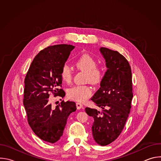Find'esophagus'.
Wrapping results in <instances>:
<instances>
[{"label":"esophagus","mask_w":161,"mask_h":161,"mask_svg":"<svg viewBox=\"0 0 161 161\" xmlns=\"http://www.w3.org/2000/svg\"><path fill=\"white\" fill-rule=\"evenodd\" d=\"M76 106H77V108L78 109H80L83 108V104L81 103H76Z\"/></svg>","instance_id":"obj_1"}]
</instances>
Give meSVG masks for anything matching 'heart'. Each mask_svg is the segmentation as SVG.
I'll list each match as a JSON object with an SVG mask.
<instances>
[{"label": "heart", "instance_id": "1", "mask_svg": "<svg viewBox=\"0 0 161 161\" xmlns=\"http://www.w3.org/2000/svg\"><path fill=\"white\" fill-rule=\"evenodd\" d=\"M76 67L80 70L86 72V80L93 84L100 83L104 76L103 69L97 66L96 60L88 54L81 55L75 62ZM61 78L65 83H70L73 74L71 67L64 64L61 69ZM92 93V88L87 85H75L67 90V96L71 99L78 102H84L87 100Z\"/></svg>", "mask_w": 161, "mask_h": 161}]
</instances>
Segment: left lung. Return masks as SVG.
Wrapping results in <instances>:
<instances>
[{"label": "left lung", "mask_w": 161, "mask_h": 161, "mask_svg": "<svg viewBox=\"0 0 161 161\" xmlns=\"http://www.w3.org/2000/svg\"><path fill=\"white\" fill-rule=\"evenodd\" d=\"M99 50L108 69L91 100L101 111L87 107L85 111L94 119L95 142L106 146L119 136L129 117L133 97L132 72L127 59L117 51L103 47Z\"/></svg>", "instance_id": "left-lung-1"}]
</instances>
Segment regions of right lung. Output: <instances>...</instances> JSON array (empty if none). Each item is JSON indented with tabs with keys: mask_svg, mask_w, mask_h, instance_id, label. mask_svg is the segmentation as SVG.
Instances as JSON below:
<instances>
[{
	"mask_svg": "<svg viewBox=\"0 0 161 161\" xmlns=\"http://www.w3.org/2000/svg\"><path fill=\"white\" fill-rule=\"evenodd\" d=\"M75 47L70 44L51 46L34 58L25 78L24 105L28 122L34 132L43 141L54 143L62 136L69 115L76 110V103L64 102L52 108L50 92L64 97L61 69Z\"/></svg>",
	"mask_w": 161,
	"mask_h": 161,
	"instance_id": "right-lung-1",
	"label": "right lung"
}]
</instances>
